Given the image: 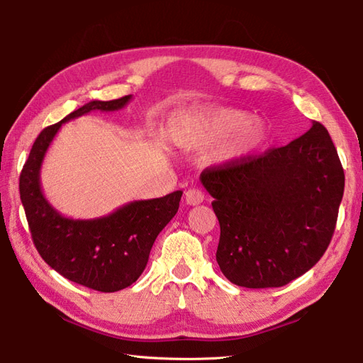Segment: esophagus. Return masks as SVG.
<instances>
[{
  "mask_svg": "<svg viewBox=\"0 0 363 363\" xmlns=\"http://www.w3.org/2000/svg\"><path fill=\"white\" fill-rule=\"evenodd\" d=\"M204 201V194L199 189H190L186 191V203L189 206H198Z\"/></svg>",
  "mask_w": 363,
  "mask_h": 363,
  "instance_id": "34e87169",
  "label": "esophagus"
}]
</instances>
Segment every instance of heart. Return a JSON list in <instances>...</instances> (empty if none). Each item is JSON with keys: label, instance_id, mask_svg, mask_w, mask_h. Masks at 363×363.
Listing matches in <instances>:
<instances>
[{"label": "heart", "instance_id": "1", "mask_svg": "<svg viewBox=\"0 0 363 363\" xmlns=\"http://www.w3.org/2000/svg\"><path fill=\"white\" fill-rule=\"evenodd\" d=\"M186 125L198 145L223 140L218 157L223 164L250 159L267 138V129L251 113L226 106H199L186 115Z\"/></svg>", "mask_w": 363, "mask_h": 363}]
</instances>
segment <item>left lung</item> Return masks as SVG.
<instances>
[{
	"label": "left lung",
	"mask_w": 363,
	"mask_h": 363,
	"mask_svg": "<svg viewBox=\"0 0 363 363\" xmlns=\"http://www.w3.org/2000/svg\"><path fill=\"white\" fill-rule=\"evenodd\" d=\"M199 179L220 223L217 262L233 284L282 287L328 250L345 173L321 123L262 156L207 168Z\"/></svg>",
	"instance_id": "left-lung-1"
}]
</instances>
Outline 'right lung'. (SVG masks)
I'll use <instances>...</instances> for the list:
<instances>
[{"instance_id":"add662e5","label":"right lung","mask_w":363,"mask_h":363,"mask_svg":"<svg viewBox=\"0 0 363 363\" xmlns=\"http://www.w3.org/2000/svg\"><path fill=\"white\" fill-rule=\"evenodd\" d=\"M130 98L133 95L112 101L95 99L45 128L35 138L20 174V198L38 254L68 281L104 293L129 287L143 273L157 235L179 209L182 191L130 201L104 217L74 220L64 217L45 198L40 169L45 154L64 123L94 111H120Z\"/></svg>"}]
</instances>
